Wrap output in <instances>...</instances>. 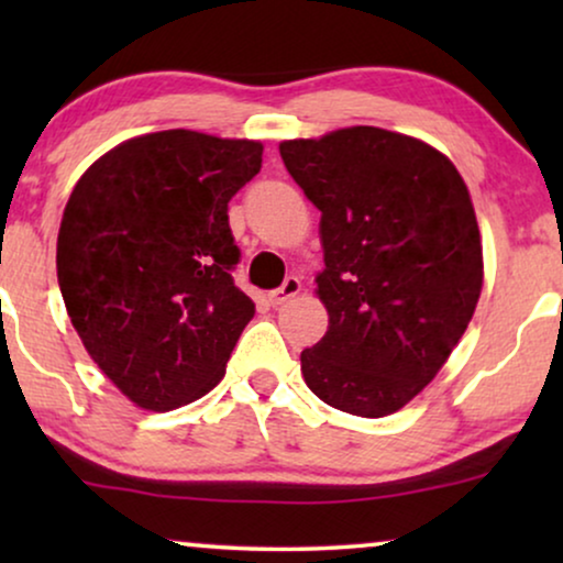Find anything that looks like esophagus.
Here are the masks:
<instances>
[{"label":"esophagus","mask_w":563,"mask_h":563,"mask_svg":"<svg viewBox=\"0 0 563 563\" xmlns=\"http://www.w3.org/2000/svg\"><path fill=\"white\" fill-rule=\"evenodd\" d=\"M299 289H302V282H299L297 276H287V279H284V284H282V287H279V289H274L272 295H268V302H272L274 307H279V305L287 302V299L297 297V295H299Z\"/></svg>","instance_id":"esophagus-1"}]
</instances>
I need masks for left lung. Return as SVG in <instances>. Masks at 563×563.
<instances>
[{"label":"left lung","mask_w":563,"mask_h":563,"mask_svg":"<svg viewBox=\"0 0 563 563\" xmlns=\"http://www.w3.org/2000/svg\"><path fill=\"white\" fill-rule=\"evenodd\" d=\"M279 153L322 212L330 325L299 356L307 387L361 418L397 412L441 372L479 302L466 184L441 151L368 125L284 141Z\"/></svg>","instance_id":"8db88e82"}]
</instances>
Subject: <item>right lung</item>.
Instances as JSON below:
<instances>
[{"label":"right lung","mask_w":563,"mask_h":563,"mask_svg":"<svg viewBox=\"0 0 563 563\" xmlns=\"http://www.w3.org/2000/svg\"><path fill=\"white\" fill-rule=\"evenodd\" d=\"M264 145L195 130L133 137L76 181L58 230V287L84 349L137 407L207 395L256 305L228 202L261 172Z\"/></svg>","instance_id":"obj_1"}]
</instances>
